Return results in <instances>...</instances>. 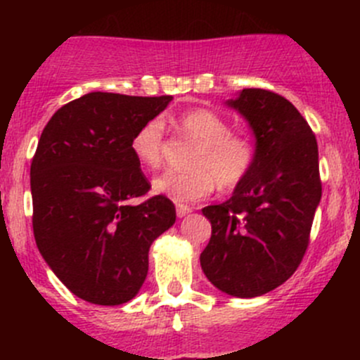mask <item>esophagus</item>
I'll use <instances>...</instances> for the list:
<instances>
[{
    "mask_svg": "<svg viewBox=\"0 0 360 360\" xmlns=\"http://www.w3.org/2000/svg\"><path fill=\"white\" fill-rule=\"evenodd\" d=\"M191 212V209L188 205H183V203H177L176 205V214L177 217H184Z\"/></svg>",
    "mask_w": 360,
    "mask_h": 360,
    "instance_id": "34e87169",
    "label": "esophagus"
}]
</instances>
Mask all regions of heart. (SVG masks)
I'll return each instance as SVG.
<instances>
[{
  "mask_svg": "<svg viewBox=\"0 0 360 360\" xmlns=\"http://www.w3.org/2000/svg\"><path fill=\"white\" fill-rule=\"evenodd\" d=\"M177 127L184 137L197 143L191 153V170H167L153 181V190L174 202L186 203L207 198L216 186L233 190L252 172L257 148L245 134L231 132V127L217 112L195 108L177 116ZM165 123L162 118L144 122L130 141V150L146 169H157L163 160Z\"/></svg>",
  "mask_w": 360,
  "mask_h": 360,
  "instance_id": "1",
  "label": "heart"
}]
</instances>
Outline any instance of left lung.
Here are the masks:
<instances>
[{"instance_id": "left-lung-1", "label": "left lung", "mask_w": 360, "mask_h": 360, "mask_svg": "<svg viewBox=\"0 0 360 360\" xmlns=\"http://www.w3.org/2000/svg\"><path fill=\"white\" fill-rule=\"evenodd\" d=\"M228 104L252 127L257 158L230 200L202 209L212 235L200 264L219 291L256 297L303 261L322 197L319 148L307 120L278 94L244 89Z\"/></svg>"}]
</instances>
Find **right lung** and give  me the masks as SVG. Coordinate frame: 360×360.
<instances>
[{
	"instance_id": "right-lung-1",
	"label": "right lung",
	"mask_w": 360,
	"mask_h": 360,
	"mask_svg": "<svg viewBox=\"0 0 360 360\" xmlns=\"http://www.w3.org/2000/svg\"><path fill=\"white\" fill-rule=\"evenodd\" d=\"M172 96L90 92L50 118L31 163L32 231L64 285L94 304H122L139 292L153 240L176 223L163 195L139 205L151 184L130 150L136 130Z\"/></svg>"
}]
</instances>
